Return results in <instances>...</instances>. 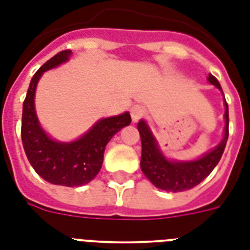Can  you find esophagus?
<instances>
[{
  "mask_svg": "<svg viewBox=\"0 0 250 250\" xmlns=\"http://www.w3.org/2000/svg\"><path fill=\"white\" fill-rule=\"evenodd\" d=\"M143 115H144V107L143 106L133 105L131 107V118H132V122L140 121Z\"/></svg>",
  "mask_w": 250,
  "mask_h": 250,
  "instance_id": "obj_1",
  "label": "esophagus"
}]
</instances>
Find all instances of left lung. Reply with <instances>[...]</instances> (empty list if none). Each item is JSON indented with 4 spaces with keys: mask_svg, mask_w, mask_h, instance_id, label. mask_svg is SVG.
Wrapping results in <instances>:
<instances>
[{
    "mask_svg": "<svg viewBox=\"0 0 250 250\" xmlns=\"http://www.w3.org/2000/svg\"><path fill=\"white\" fill-rule=\"evenodd\" d=\"M208 80L222 92L221 84L211 74H209ZM137 129L141 137V171L157 188L167 192H183L200 184L214 170V167L217 166L221 160L229 139V105L225 100L223 139L215 148L205 153L197 160H168L160 149L156 137L153 136L152 131L144 119L137 123Z\"/></svg>",
    "mask_w": 250,
    "mask_h": 250,
    "instance_id": "8db88e82",
    "label": "left lung"
}]
</instances>
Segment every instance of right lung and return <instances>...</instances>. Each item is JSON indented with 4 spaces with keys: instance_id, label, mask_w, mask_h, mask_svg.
Returning <instances> with one entry per match:
<instances>
[{
    "instance_id": "obj_1",
    "label": "right lung",
    "mask_w": 250,
    "mask_h": 250,
    "mask_svg": "<svg viewBox=\"0 0 250 250\" xmlns=\"http://www.w3.org/2000/svg\"><path fill=\"white\" fill-rule=\"evenodd\" d=\"M71 50H63L41 66L29 83L23 102L21 143L33 170L46 182L64 187L84 186L96 178L104 162L107 143L123 127L131 123L128 111L102 118L82 137L70 143L57 141L40 125L35 109V93L45 71L67 62Z\"/></svg>"
}]
</instances>
